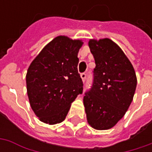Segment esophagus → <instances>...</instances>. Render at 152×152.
<instances>
[{
    "mask_svg": "<svg viewBox=\"0 0 152 152\" xmlns=\"http://www.w3.org/2000/svg\"><path fill=\"white\" fill-rule=\"evenodd\" d=\"M80 77H81V79H82L83 82H85L86 80V73H82V74H80Z\"/></svg>",
    "mask_w": 152,
    "mask_h": 152,
    "instance_id": "34e87169",
    "label": "esophagus"
}]
</instances>
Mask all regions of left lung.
I'll return each instance as SVG.
<instances>
[{"mask_svg":"<svg viewBox=\"0 0 152 152\" xmlns=\"http://www.w3.org/2000/svg\"><path fill=\"white\" fill-rule=\"evenodd\" d=\"M95 60L92 89L83 102L88 124L98 130L114 127L134 99L137 76L132 63L117 44L109 38L90 39Z\"/></svg>","mask_w":152,"mask_h":152,"instance_id":"obj_1","label":"left lung"}]
</instances>
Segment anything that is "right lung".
<instances>
[{
    "mask_svg": "<svg viewBox=\"0 0 152 152\" xmlns=\"http://www.w3.org/2000/svg\"><path fill=\"white\" fill-rule=\"evenodd\" d=\"M82 40L58 36L35 58L26 75L27 93L32 111L41 122H63L72 102L83 90L78 73V53Z\"/></svg>",
    "mask_w": 152,
    "mask_h": 152,
    "instance_id": "right-lung-1",
    "label": "right lung"
}]
</instances>
